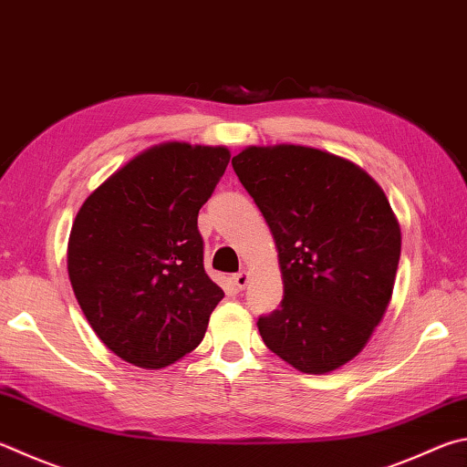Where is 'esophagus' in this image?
Here are the masks:
<instances>
[{
    "instance_id": "esophagus-1",
    "label": "esophagus",
    "mask_w": 467,
    "mask_h": 467,
    "mask_svg": "<svg viewBox=\"0 0 467 467\" xmlns=\"http://www.w3.org/2000/svg\"><path fill=\"white\" fill-rule=\"evenodd\" d=\"M249 271H239V274H234L233 275V282H234V285L239 287V290H244V287H247V284H249Z\"/></svg>"
}]
</instances>
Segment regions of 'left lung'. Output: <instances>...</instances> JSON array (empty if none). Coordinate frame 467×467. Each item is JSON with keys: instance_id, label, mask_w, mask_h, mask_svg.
<instances>
[{"instance_id": "obj_1", "label": "left lung", "mask_w": 467, "mask_h": 467, "mask_svg": "<svg viewBox=\"0 0 467 467\" xmlns=\"http://www.w3.org/2000/svg\"><path fill=\"white\" fill-rule=\"evenodd\" d=\"M233 169L282 267L284 300L257 320L263 343L304 374L345 366L392 298L402 239L386 193L358 165L308 147H249Z\"/></svg>"}]
</instances>
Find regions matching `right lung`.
<instances>
[{
	"mask_svg": "<svg viewBox=\"0 0 467 467\" xmlns=\"http://www.w3.org/2000/svg\"><path fill=\"white\" fill-rule=\"evenodd\" d=\"M224 147L165 142L108 177L75 218L67 267L109 351L159 369L196 349L224 292L204 269L198 212L224 175Z\"/></svg>",
	"mask_w": 467,
	"mask_h": 467,
	"instance_id": "add662e5",
	"label": "right lung"
}]
</instances>
